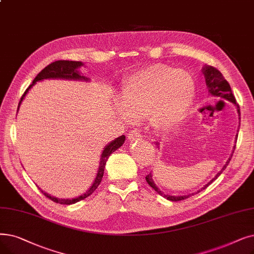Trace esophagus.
<instances>
[{
  "instance_id": "1",
  "label": "esophagus",
  "mask_w": 254,
  "mask_h": 254,
  "mask_svg": "<svg viewBox=\"0 0 254 254\" xmlns=\"http://www.w3.org/2000/svg\"><path fill=\"white\" fill-rule=\"evenodd\" d=\"M127 138L129 140H137V139H141L142 138V135L139 130L137 129H131L128 131L127 134Z\"/></svg>"
}]
</instances>
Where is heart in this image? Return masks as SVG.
<instances>
[{
    "label": "heart",
    "instance_id": "1",
    "mask_svg": "<svg viewBox=\"0 0 254 254\" xmlns=\"http://www.w3.org/2000/svg\"><path fill=\"white\" fill-rule=\"evenodd\" d=\"M193 76L166 65H153L126 80L123 85L121 114L142 119L149 115L156 128L178 124L193 103Z\"/></svg>",
    "mask_w": 254,
    "mask_h": 254
}]
</instances>
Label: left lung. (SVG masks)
<instances>
[{"mask_svg": "<svg viewBox=\"0 0 254 254\" xmlns=\"http://www.w3.org/2000/svg\"><path fill=\"white\" fill-rule=\"evenodd\" d=\"M203 74H204V78H205V83H206V86H207V89H208V92L211 95L213 96H219V97H222V98H225V100L229 101L233 103L236 107H237V110H238V113H239V119L241 121V112H240V107H239V104L237 103L236 98H235V95L233 94V91H231V88H230V85L228 84V82L224 79V76L222 75V73L220 72L217 68H215L214 66H204L203 69ZM158 145V143H157ZM236 147V145H235ZM235 147H234V151H235ZM233 151V153H234ZM233 153H231V156L229 157V159L227 160L226 164L223 166V168L221 169V171L218 172L217 175L215 176V178L211 181L208 182L204 187H202V188L200 190H198L197 192L195 193H191V194H188V195H183V196H171V195H166L164 194L158 187L156 186V184H154L153 180H152V174L151 172L149 174H147L145 176V180L147 182V184L151 187V188L156 191L158 194H160L161 196L167 198L168 200H171V201H180V200H184V199H187V198H189L190 196L194 195V194H197L199 193L200 191L204 190L205 188H207V187L211 185L216 179H218V176L221 174L223 172V170L227 167V165L229 164V161L231 159V157H233Z\"/></svg>", "mask_w": 254, "mask_h": 254, "instance_id": "1", "label": "left lung"}]
</instances>
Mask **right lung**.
Wrapping results in <instances>:
<instances>
[{
	"instance_id": "add662e5",
	"label": "right lung",
	"mask_w": 254,
	"mask_h": 254,
	"mask_svg": "<svg viewBox=\"0 0 254 254\" xmlns=\"http://www.w3.org/2000/svg\"><path fill=\"white\" fill-rule=\"evenodd\" d=\"M83 65V63L81 61H67V60H59V61H55L51 64H49L47 67L43 68L37 75L36 78L33 80L32 84L27 88V90L25 91V93L21 96L19 104H18V108H17V111L19 109V105L23 102L24 97L26 96V94L28 93L30 88L34 85L36 82L38 81H42L45 79H65V80H85L87 81L88 78H85L84 75H81L78 68L81 67ZM126 140V136L123 135L118 138H116L115 140H113L111 143H109V144L104 148V151L102 153V157H101V163H100V166H98V171H97V175L95 178V181L93 183V185L90 187L89 190H88L86 193H84L83 195L73 198V199H59V198L56 197H53L50 194L43 192L42 190H40L42 192V194L45 195L46 197H48L49 199L53 200L54 202L56 203H60V204H72L78 202L80 200L85 199L86 197L90 196L95 190L98 186H100L102 179H103V175H104V170H105V166H106V162L108 160V158L110 157V154L112 152H114L115 150H117L121 145L124 144V142Z\"/></svg>"
}]
</instances>
